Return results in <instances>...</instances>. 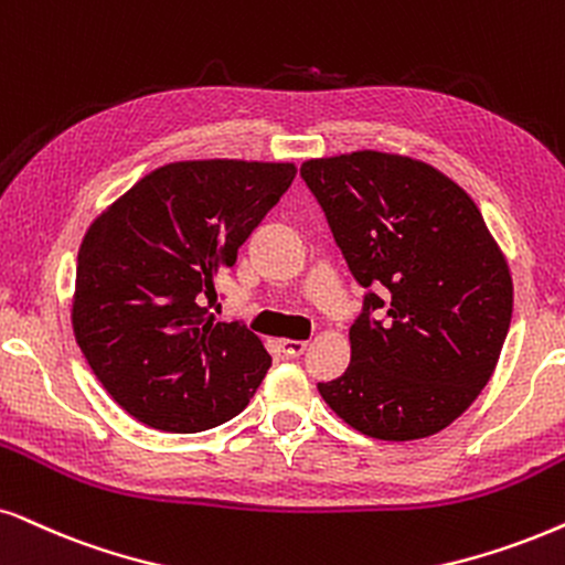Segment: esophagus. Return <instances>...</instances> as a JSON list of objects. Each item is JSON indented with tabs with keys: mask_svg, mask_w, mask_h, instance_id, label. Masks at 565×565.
<instances>
[{
	"mask_svg": "<svg viewBox=\"0 0 565 565\" xmlns=\"http://www.w3.org/2000/svg\"><path fill=\"white\" fill-rule=\"evenodd\" d=\"M281 349H284V354H287V356H299L307 349V341H302V339H284L281 341Z\"/></svg>",
	"mask_w": 565,
	"mask_h": 565,
	"instance_id": "obj_1",
	"label": "esophagus"
}]
</instances>
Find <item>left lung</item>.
I'll use <instances>...</instances> for the list:
<instances>
[{"label": "left lung", "mask_w": 565, "mask_h": 565, "mask_svg": "<svg viewBox=\"0 0 565 565\" xmlns=\"http://www.w3.org/2000/svg\"><path fill=\"white\" fill-rule=\"evenodd\" d=\"M302 177L367 295L349 328L352 362L320 396L356 433L417 440L472 406L495 373L513 281L469 192L412 156L307 159ZM386 307L385 321L369 318Z\"/></svg>", "instance_id": "8db88e82"}]
</instances>
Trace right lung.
Masks as SVG:
<instances>
[{
	"label": "right lung",
	"instance_id": "right-lung-1",
	"mask_svg": "<svg viewBox=\"0 0 565 565\" xmlns=\"http://www.w3.org/2000/svg\"><path fill=\"white\" fill-rule=\"evenodd\" d=\"M295 174L289 161H174L93 218L70 318L93 375L138 423L211 430L258 391L270 367L263 341L200 302Z\"/></svg>",
	"mask_w": 565,
	"mask_h": 565
}]
</instances>
